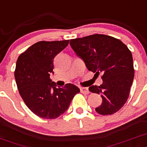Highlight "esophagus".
I'll return each mask as SVG.
<instances>
[{
    "label": "esophagus",
    "instance_id": "obj_1",
    "mask_svg": "<svg viewBox=\"0 0 147 147\" xmlns=\"http://www.w3.org/2000/svg\"><path fill=\"white\" fill-rule=\"evenodd\" d=\"M80 92L83 93V94H88L89 93V90L87 88H84V87H81L80 88Z\"/></svg>",
    "mask_w": 147,
    "mask_h": 147
}]
</instances>
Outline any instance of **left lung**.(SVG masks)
<instances>
[{
	"label": "left lung",
	"instance_id": "8db88e82",
	"mask_svg": "<svg viewBox=\"0 0 147 147\" xmlns=\"http://www.w3.org/2000/svg\"><path fill=\"white\" fill-rule=\"evenodd\" d=\"M70 45L88 70L97 76L102 74V84L89 88L102 98L95 111L104 116L117 112L127 102L134 79L130 50L118 39L104 34L71 39Z\"/></svg>",
	"mask_w": 147,
	"mask_h": 147
}]
</instances>
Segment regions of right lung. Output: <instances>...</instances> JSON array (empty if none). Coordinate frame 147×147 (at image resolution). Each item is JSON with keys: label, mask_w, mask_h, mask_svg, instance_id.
I'll return each instance as SVG.
<instances>
[{"label": "right lung", "mask_w": 147, "mask_h": 147, "mask_svg": "<svg viewBox=\"0 0 147 147\" xmlns=\"http://www.w3.org/2000/svg\"><path fill=\"white\" fill-rule=\"evenodd\" d=\"M69 40L39 41L19 56L15 78L22 98L36 116L45 119L59 117L69 108L80 89L71 83L57 87L50 74L54 58L69 44Z\"/></svg>", "instance_id": "add662e5"}]
</instances>
